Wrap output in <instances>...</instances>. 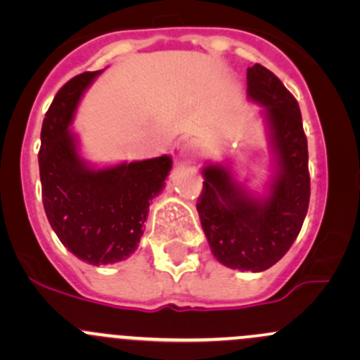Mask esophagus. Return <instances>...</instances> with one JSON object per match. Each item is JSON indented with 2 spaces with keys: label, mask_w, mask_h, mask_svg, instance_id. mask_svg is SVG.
I'll list each match as a JSON object with an SVG mask.
<instances>
[{
  "label": "esophagus",
  "mask_w": 360,
  "mask_h": 360,
  "mask_svg": "<svg viewBox=\"0 0 360 360\" xmlns=\"http://www.w3.org/2000/svg\"><path fill=\"white\" fill-rule=\"evenodd\" d=\"M197 143H193V141H188V143H184L183 146H181V155H183L184 158H191L197 155Z\"/></svg>",
  "instance_id": "34e87169"
}]
</instances>
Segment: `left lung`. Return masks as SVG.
Instances as JSON below:
<instances>
[{
    "mask_svg": "<svg viewBox=\"0 0 360 360\" xmlns=\"http://www.w3.org/2000/svg\"><path fill=\"white\" fill-rule=\"evenodd\" d=\"M248 94L264 106L277 160L270 193L252 197L226 167L207 165L197 210L219 263L263 271L282 259L303 226L310 202L308 144L297 101L270 69L248 68Z\"/></svg>",
    "mask_w": 360,
    "mask_h": 360,
    "instance_id": "left-lung-1",
    "label": "left lung"
}]
</instances>
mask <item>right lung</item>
I'll use <instances>...</instances> for the list:
<instances>
[{"label": "right lung", "mask_w": 360, "mask_h": 360, "mask_svg": "<svg viewBox=\"0 0 360 360\" xmlns=\"http://www.w3.org/2000/svg\"><path fill=\"white\" fill-rule=\"evenodd\" d=\"M97 75L82 72L57 92L43 120L38 153L50 226L76 257L94 266L118 263L137 249L150 202L172 169L167 155L106 169H92L79 158L69 125Z\"/></svg>", "instance_id": "obj_1"}]
</instances>
